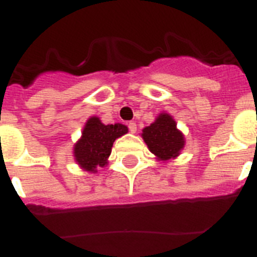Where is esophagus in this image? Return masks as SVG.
Masks as SVG:
<instances>
[{
	"label": "esophagus",
	"mask_w": 257,
	"mask_h": 257,
	"mask_svg": "<svg viewBox=\"0 0 257 257\" xmlns=\"http://www.w3.org/2000/svg\"><path fill=\"white\" fill-rule=\"evenodd\" d=\"M128 130H130V133H133V134L136 133L138 127H136L135 122H128Z\"/></svg>",
	"instance_id": "1"
}]
</instances>
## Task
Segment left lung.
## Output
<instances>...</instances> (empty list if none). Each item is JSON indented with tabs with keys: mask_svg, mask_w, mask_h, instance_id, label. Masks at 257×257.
I'll return each mask as SVG.
<instances>
[{
	"mask_svg": "<svg viewBox=\"0 0 257 257\" xmlns=\"http://www.w3.org/2000/svg\"><path fill=\"white\" fill-rule=\"evenodd\" d=\"M143 139L158 161L174 160L185 145L184 135L167 113H161L151 126L143 128Z\"/></svg>",
	"mask_w": 257,
	"mask_h": 257,
	"instance_id": "obj_1",
	"label": "left lung"
}]
</instances>
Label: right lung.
<instances>
[{
	"label": "right lung",
	"mask_w": 257,
	"mask_h": 257,
	"mask_svg": "<svg viewBox=\"0 0 257 257\" xmlns=\"http://www.w3.org/2000/svg\"><path fill=\"white\" fill-rule=\"evenodd\" d=\"M127 131V126L122 123L104 124L99 117H90L83 127L81 139L74 144V161L85 171L96 172L97 167H104L108 163L114 140Z\"/></svg>",
	"instance_id": "1"
}]
</instances>
